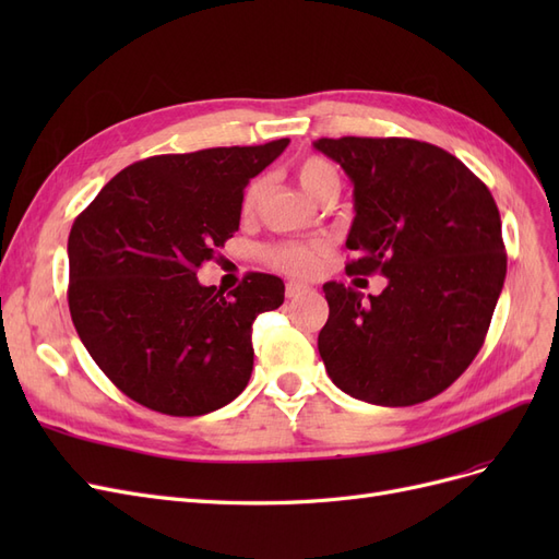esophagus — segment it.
<instances>
[{
    "label": "esophagus",
    "mask_w": 559,
    "mask_h": 559,
    "mask_svg": "<svg viewBox=\"0 0 559 559\" xmlns=\"http://www.w3.org/2000/svg\"><path fill=\"white\" fill-rule=\"evenodd\" d=\"M308 292L306 284H298V282H289L286 284V298H298Z\"/></svg>",
    "instance_id": "esophagus-1"
}]
</instances>
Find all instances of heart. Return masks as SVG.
Here are the masks:
<instances>
[{
    "label": "heart",
    "instance_id": "1",
    "mask_svg": "<svg viewBox=\"0 0 559 559\" xmlns=\"http://www.w3.org/2000/svg\"><path fill=\"white\" fill-rule=\"evenodd\" d=\"M294 175L300 189L317 202L335 200L337 193H341V175H337V167L324 156H306L302 160H298L294 167ZM265 191H267V183L261 177L253 179L247 186V191L242 195V216L251 218L259 212ZM321 253H324V245L280 242V245L265 247L263 259L267 265L282 270L286 275L310 277L317 273V267L321 263Z\"/></svg>",
    "mask_w": 559,
    "mask_h": 559
}]
</instances>
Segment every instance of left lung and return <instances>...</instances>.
<instances>
[{
	"instance_id": "8db88e82",
	"label": "left lung",
	"mask_w": 559,
	"mask_h": 559,
	"mask_svg": "<svg viewBox=\"0 0 559 559\" xmlns=\"http://www.w3.org/2000/svg\"><path fill=\"white\" fill-rule=\"evenodd\" d=\"M354 186L347 275L386 277L380 296L326 282L319 331L345 394L399 408L441 394L476 359L506 280L501 216L487 186L441 146L321 138Z\"/></svg>"
}]
</instances>
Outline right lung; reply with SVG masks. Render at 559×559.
Segmentation results:
<instances>
[{"mask_svg": "<svg viewBox=\"0 0 559 559\" xmlns=\"http://www.w3.org/2000/svg\"><path fill=\"white\" fill-rule=\"evenodd\" d=\"M289 140L128 165L70 233L72 321L93 361L146 408L195 417L238 399L253 368L251 324L284 282L251 273L224 294L198 267L240 228L242 193Z\"/></svg>", "mask_w": 559, "mask_h": 559, "instance_id": "add662e5", "label": "right lung"}]
</instances>
